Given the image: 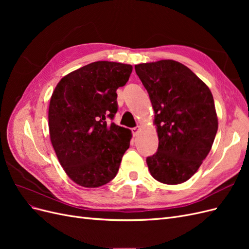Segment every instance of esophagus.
Instances as JSON below:
<instances>
[{"label":"esophagus","instance_id":"34e87169","mask_svg":"<svg viewBox=\"0 0 249 249\" xmlns=\"http://www.w3.org/2000/svg\"><path fill=\"white\" fill-rule=\"evenodd\" d=\"M139 132V126H136V127H133L132 129V134L134 135V136H136L137 133Z\"/></svg>","mask_w":249,"mask_h":249}]
</instances>
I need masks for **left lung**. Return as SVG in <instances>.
<instances>
[{
	"label": "left lung",
	"mask_w": 249,
	"mask_h": 249,
	"mask_svg": "<svg viewBox=\"0 0 249 249\" xmlns=\"http://www.w3.org/2000/svg\"><path fill=\"white\" fill-rule=\"evenodd\" d=\"M155 111L159 146L146 158L163 184L184 183L210 153L218 130L213 95L191 70L175 60L135 65Z\"/></svg>",
	"instance_id": "8db88e82"
}]
</instances>
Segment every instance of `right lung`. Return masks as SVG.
Here are the masks:
<instances>
[{
	"instance_id": "1",
	"label": "right lung",
	"mask_w": 249,
	"mask_h": 249,
	"mask_svg": "<svg viewBox=\"0 0 249 249\" xmlns=\"http://www.w3.org/2000/svg\"><path fill=\"white\" fill-rule=\"evenodd\" d=\"M132 70L117 62L90 63L63 77L52 94V145L66 175L80 186L109 183L130 147L131 131L108 118L116 114V90L129 81Z\"/></svg>"
}]
</instances>
